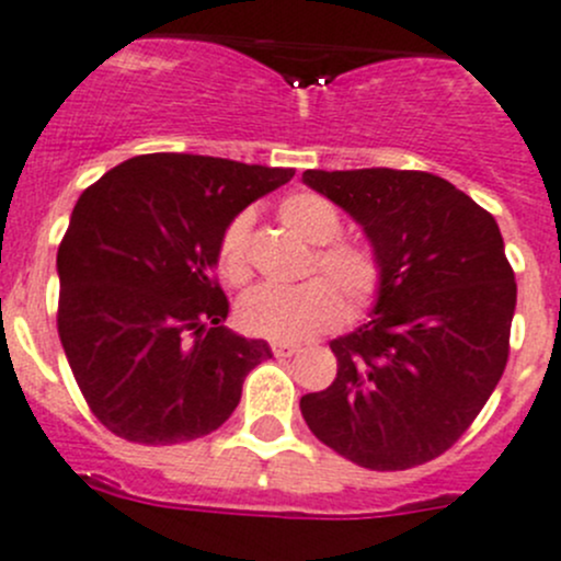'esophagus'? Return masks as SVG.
<instances>
[{
	"label": "esophagus",
	"mask_w": 561,
	"mask_h": 561,
	"mask_svg": "<svg viewBox=\"0 0 561 561\" xmlns=\"http://www.w3.org/2000/svg\"><path fill=\"white\" fill-rule=\"evenodd\" d=\"M297 352H299L297 343H273L275 357H294Z\"/></svg>",
	"instance_id": "34e87169"
}]
</instances>
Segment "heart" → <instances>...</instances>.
Listing matches in <instances>:
<instances>
[{
  "mask_svg": "<svg viewBox=\"0 0 561 561\" xmlns=\"http://www.w3.org/2000/svg\"><path fill=\"white\" fill-rule=\"evenodd\" d=\"M286 229L310 242L313 256L308 273L316 275L297 286H259L240 302L242 330L256 337L297 343L330 332L346 319V302L354 313L368 308L381 291V262L370 245L348 237L335 204L319 193H291L278 204ZM253 215L240 213L229 220L218 240V270L231 286L251 280Z\"/></svg>",
  "mask_w": 561,
  "mask_h": 561,
  "instance_id": "obj_1",
  "label": "heart"
}]
</instances>
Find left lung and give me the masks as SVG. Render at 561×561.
Masks as SVG:
<instances>
[{"label": "left lung", "mask_w": 561, "mask_h": 561, "mask_svg": "<svg viewBox=\"0 0 561 561\" xmlns=\"http://www.w3.org/2000/svg\"><path fill=\"white\" fill-rule=\"evenodd\" d=\"M381 262L368 324L330 343L337 376L299 401L319 442L376 471L450 450L510 357L515 275L488 209L428 171H305Z\"/></svg>", "instance_id": "left-lung-1"}]
</instances>
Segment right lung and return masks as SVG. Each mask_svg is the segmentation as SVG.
I'll return each instance as SVG.
<instances>
[{
	"mask_svg": "<svg viewBox=\"0 0 561 561\" xmlns=\"http://www.w3.org/2000/svg\"><path fill=\"white\" fill-rule=\"evenodd\" d=\"M291 169L204 154H138L76 202L59 242L57 330L87 407L136 445L218 431L242 381L273 357L224 327L218 240Z\"/></svg>",
	"mask_w": 561,
	"mask_h": 561,
	"instance_id": "obj_1",
	"label": "right lung"
}]
</instances>
